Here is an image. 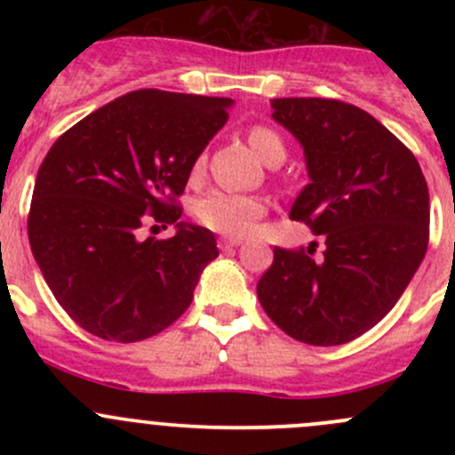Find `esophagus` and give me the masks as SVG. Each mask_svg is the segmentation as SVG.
<instances>
[{
    "instance_id": "1",
    "label": "esophagus",
    "mask_w": 455,
    "mask_h": 455,
    "mask_svg": "<svg viewBox=\"0 0 455 455\" xmlns=\"http://www.w3.org/2000/svg\"><path fill=\"white\" fill-rule=\"evenodd\" d=\"M218 246H220V251H224V253H227V251H233L235 246H240V240H237V237H220Z\"/></svg>"
}]
</instances>
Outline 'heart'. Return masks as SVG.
I'll list each match as a JSON object with an SVG mask.
<instances>
[{
    "mask_svg": "<svg viewBox=\"0 0 455 455\" xmlns=\"http://www.w3.org/2000/svg\"><path fill=\"white\" fill-rule=\"evenodd\" d=\"M249 145L264 163H268L275 156L286 154L283 140L279 139L277 132L261 125L249 132ZM202 169H204V158H198L194 167L196 176ZM264 202L255 196L228 194V191H211V194L202 196L196 204V215L200 222L211 231L228 237H242L253 231L255 222L264 215Z\"/></svg>",
    "mask_w": 455,
    "mask_h": 455,
    "instance_id": "1",
    "label": "heart"
}]
</instances>
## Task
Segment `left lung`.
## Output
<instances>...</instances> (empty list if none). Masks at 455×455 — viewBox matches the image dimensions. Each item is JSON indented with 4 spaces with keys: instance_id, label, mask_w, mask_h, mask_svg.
<instances>
[{
    "instance_id": "1",
    "label": "left lung",
    "mask_w": 455,
    "mask_h": 455,
    "mask_svg": "<svg viewBox=\"0 0 455 455\" xmlns=\"http://www.w3.org/2000/svg\"><path fill=\"white\" fill-rule=\"evenodd\" d=\"M273 121L304 149L310 182L291 218L321 235V257L275 249L257 297L286 334L341 346L374 328L405 292L429 242L419 160L374 116L334 99H273Z\"/></svg>"
}]
</instances>
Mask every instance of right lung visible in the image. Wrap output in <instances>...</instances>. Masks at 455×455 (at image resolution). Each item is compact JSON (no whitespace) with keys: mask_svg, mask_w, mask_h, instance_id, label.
I'll return each instance as SVG.
<instances>
[{"mask_svg":"<svg viewBox=\"0 0 455 455\" xmlns=\"http://www.w3.org/2000/svg\"><path fill=\"white\" fill-rule=\"evenodd\" d=\"M233 99L136 90L66 132L35 180L28 240L68 315L100 339L154 337L194 299L220 255L209 228L180 222L173 196L228 121ZM177 224L169 241H140L144 215Z\"/></svg>","mask_w":455,"mask_h":455,"instance_id":"1","label":"right lung"}]
</instances>
